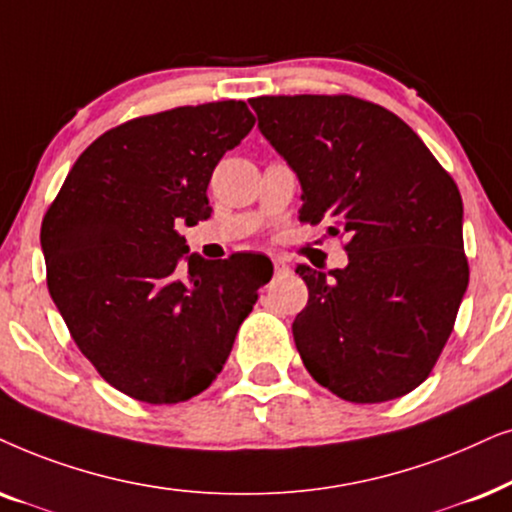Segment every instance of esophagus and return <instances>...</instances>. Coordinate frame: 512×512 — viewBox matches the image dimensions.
I'll list each match as a JSON object with an SVG mask.
<instances>
[{
    "label": "esophagus",
    "mask_w": 512,
    "mask_h": 512,
    "mask_svg": "<svg viewBox=\"0 0 512 512\" xmlns=\"http://www.w3.org/2000/svg\"><path fill=\"white\" fill-rule=\"evenodd\" d=\"M274 269H276V276H288L290 274V267L283 260H274Z\"/></svg>",
    "instance_id": "1"
}]
</instances>
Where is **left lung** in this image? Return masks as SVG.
<instances>
[{"mask_svg":"<svg viewBox=\"0 0 512 512\" xmlns=\"http://www.w3.org/2000/svg\"><path fill=\"white\" fill-rule=\"evenodd\" d=\"M257 128L302 187L299 220L349 238L330 274L299 264L309 304L292 323L320 386L384 403L431 374L468 288L463 203L417 133L351 95L252 98Z\"/></svg>","mask_w":512,"mask_h":512,"instance_id":"left-lung-1","label":"left lung"}]
</instances>
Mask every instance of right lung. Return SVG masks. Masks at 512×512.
I'll use <instances>...</instances> for the list:
<instances>
[{"label":"right lung","mask_w":512,"mask_h":512,"mask_svg":"<svg viewBox=\"0 0 512 512\" xmlns=\"http://www.w3.org/2000/svg\"><path fill=\"white\" fill-rule=\"evenodd\" d=\"M252 126L245 102L222 100L112 128L79 156L42 222L49 292L72 339L142 403L206 391L274 274L250 252L203 260L175 231L213 213L210 175Z\"/></svg>","instance_id":"add662e5"}]
</instances>
